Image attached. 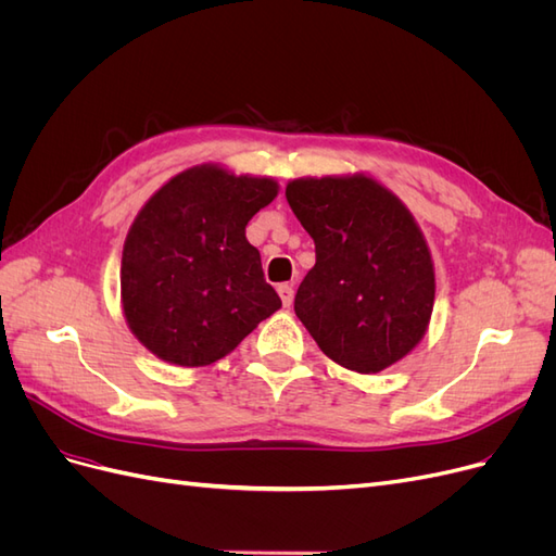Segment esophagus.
I'll use <instances>...</instances> for the list:
<instances>
[{"mask_svg": "<svg viewBox=\"0 0 556 556\" xmlns=\"http://www.w3.org/2000/svg\"><path fill=\"white\" fill-rule=\"evenodd\" d=\"M278 294H280V299H282V306H290L292 299H294V285L280 282V285H278Z\"/></svg>", "mask_w": 556, "mask_h": 556, "instance_id": "obj_1", "label": "esophagus"}]
</instances>
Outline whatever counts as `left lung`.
<instances>
[{
	"label": "left lung",
	"instance_id": "1",
	"mask_svg": "<svg viewBox=\"0 0 556 556\" xmlns=\"http://www.w3.org/2000/svg\"><path fill=\"white\" fill-rule=\"evenodd\" d=\"M315 243L294 313L327 357L378 374L422 339L433 311V264L401 201L366 176L301 178L285 190Z\"/></svg>",
	"mask_w": 556,
	"mask_h": 556
}]
</instances>
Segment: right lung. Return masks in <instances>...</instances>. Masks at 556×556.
Returning <instances> with one entry per match:
<instances>
[{"mask_svg": "<svg viewBox=\"0 0 556 556\" xmlns=\"http://www.w3.org/2000/svg\"><path fill=\"white\" fill-rule=\"evenodd\" d=\"M278 194L271 178L194 166L150 197L123 250V308L155 355L206 366L280 308L245 225Z\"/></svg>", "mask_w": 556, "mask_h": 556, "instance_id": "obj_1", "label": "right lung"}]
</instances>
